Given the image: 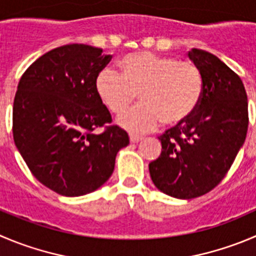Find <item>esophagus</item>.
Listing matches in <instances>:
<instances>
[{
	"mask_svg": "<svg viewBox=\"0 0 256 256\" xmlns=\"http://www.w3.org/2000/svg\"><path fill=\"white\" fill-rule=\"evenodd\" d=\"M143 138L140 137V136H137V134H130V143H138V142H140V140H142Z\"/></svg>",
	"mask_w": 256,
	"mask_h": 256,
	"instance_id": "34e87169",
	"label": "esophagus"
}]
</instances>
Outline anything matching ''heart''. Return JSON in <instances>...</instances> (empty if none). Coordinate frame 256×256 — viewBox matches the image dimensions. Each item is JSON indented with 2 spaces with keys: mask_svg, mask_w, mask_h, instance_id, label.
<instances>
[{
  "mask_svg": "<svg viewBox=\"0 0 256 256\" xmlns=\"http://www.w3.org/2000/svg\"><path fill=\"white\" fill-rule=\"evenodd\" d=\"M119 69L99 70L94 86L102 103L116 114L126 110L140 92L142 103L118 118L119 126L132 132H150L163 120L184 123L202 98L201 70L187 60L142 51L122 58Z\"/></svg>",
  "mask_w": 256,
  "mask_h": 256,
  "instance_id": "heart-1",
  "label": "heart"
}]
</instances>
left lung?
Instances as JSON below:
<instances>
[{
    "instance_id": "left-lung-1",
    "label": "left lung",
    "mask_w": 256,
    "mask_h": 256,
    "mask_svg": "<svg viewBox=\"0 0 256 256\" xmlns=\"http://www.w3.org/2000/svg\"><path fill=\"white\" fill-rule=\"evenodd\" d=\"M188 58L202 74V98L186 122L158 137L162 152L150 163L154 186L182 200L202 196L220 184L244 144L249 124L239 75L205 50L192 48Z\"/></svg>"
}]
</instances>
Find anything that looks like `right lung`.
I'll use <instances>...</instances> for the list:
<instances>
[{"instance_id": "1", "label": "right lung", "mask_w": 256, "mask_h": 256, "mask_svg": "<svg viewBox=\"0 0 256 256\" xmlns=\"http://www.w3.org/2000/svg\"><path fill=\"white\" fill-rule=\"evenodd\" d=\"M110 55L84 44L44 54L21 76L12 112L17 150L31 174L62 196H82L112 176L119 150L130 144L126 130L96 92V76Z\"/></svg>"}]
</instances>
